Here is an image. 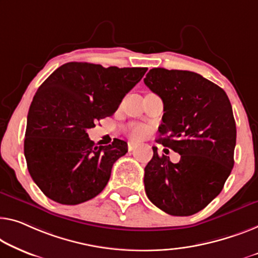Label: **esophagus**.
<instances>
[{
	"mask_svg": "<svg viewBox=\"0 0 258 258\" xmlns=\"http://www.w3.org/2000/svg\"><path fill=\"white\" fill-rule=\"evenodd\" d=\"M137 146H138V144H137V142H133V141H128V144H127L128 151H130V152H132V151H133V149H136V148H137Z\"/></svg>",
	"mask_w": 258,
	"mask_h": 258,
	"instance_id": "obj_1",
	"label": "esophagus"
}]
</instances>
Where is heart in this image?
Listing matches in <instances>:
<instances>
[{"label":"heart","mask_w":258,"mask_h":258,"mask_svg":"<svg viewBox=\"0 0 258 258\" xmlns=\"http://www.w3.org/2000/svg\"><path fill=\"white\" fill-rule=\"evenodd\" d=\"M131 134H132L133 138H141V137H144L145 130L142 127H134L132 130V132H131Z\"/></svg>","instance_id":"obj_1"}]
</instances>
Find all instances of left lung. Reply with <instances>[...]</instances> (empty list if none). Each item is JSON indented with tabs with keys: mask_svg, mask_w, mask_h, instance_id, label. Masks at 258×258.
Segmentation results:
<instances>
[{
	"mask_svg": "<svg viewBox=\"0 0 258 258\" xmlns=\"http://www.w3.org/2000/svg\"><path fill=\"white\" fill-rule=\"evenodd\" d=\"M144 81L163 101L157 142L180 155L172 163L153 147L145 168L146 195L168 214L192 215L220 194L233 169L232 105L224 89L194 72L153 68Z\"/></svg>",
	"mask_w": 258,
	"mask_h": 258,
	"instance_id": "obj_1",
	"label": "left lung"
}]
</instances>
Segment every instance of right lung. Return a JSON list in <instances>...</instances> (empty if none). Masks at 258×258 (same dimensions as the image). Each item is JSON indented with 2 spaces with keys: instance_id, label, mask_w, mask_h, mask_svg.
I'll return each instance as SVG.
<instances>
[{
  "instance_id": "obj_1",
  "label": "right lung",
  "mask_w": 258,
  "mask_h": 258,
  "mask_svg": "<svg viewBox=\"0 0 258 258\" xmlns=\"http://www.w3.org/2000/svg\"><path fill=\"white\" fill-rule=\"evenodd\" d=\"M146 72L68 62L44 81L29 109L24 155L31 177L46 197L78 205L103 191L127 144L113 139L98 147L87 130L112 116Z\"/></svg>"
}]
</instances>
